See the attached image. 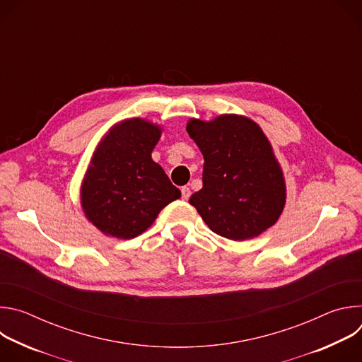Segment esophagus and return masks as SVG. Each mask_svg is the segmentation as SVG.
Instances as JSON below:
<instances>
[{
    "mask_svg": "<svg viewBox=\"0 0 362 362\" xmlns=\"http://www.w3.org/2000/svg\"><path fill=\"white\" fill-rule=\"evenodd\" d=\"M180 192H182V199H185V200H187L189 197H190V189L187 187V186H183L182 189H180Z\"/></svg>",
    "mask_w": 362,
    "mask_h": 362,
    "instance_id": "1",
    "label": "esophagus"
}]
</instances>
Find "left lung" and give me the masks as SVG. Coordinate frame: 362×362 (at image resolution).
Here are the masks:
<instances>
[{"label":"left lung","instance_id":"left-lung-1","mask_svg":"<svg viewBox=\"0 0 362 362\" xmlns=\"http://www.w3.org/2000/svg\"><path fill=\"white\" fill-rule=\"evenodd\" d=\"M203 154V187L189 203L215 233L246 240L279 218L285 182L272 147L256 123L228 115L186 127Z\"/></svg>","mask_w":362,"mask_h":362}]
</instances>
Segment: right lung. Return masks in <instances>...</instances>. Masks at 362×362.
<instances>
[{
	"mask_svg": "<svg viewBox=\"0 0 362 362\" xmlns=\"http://www.w3.org/2000/svg\"><path fill=\"white\" fill-rule=\"evenodd\" d=\"M160 129L126 120L98 146L81 189L86 216L103 233L133 239L166 204L180 197L165 170L151 160Z\"/></svg>",
	"mask_w": 362,
	"mask_h": 362,
	"instance_id": "obj_1",
	"label": "right lung"
}]
</instances>
